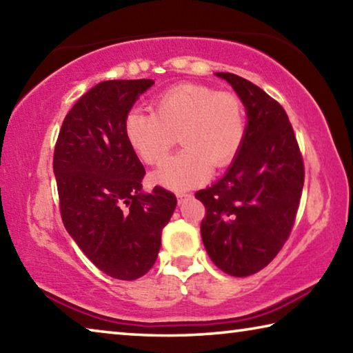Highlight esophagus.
Masks as SVG:
<instances>
[{
	"label": "esophagus",
	"mask_w": 353,
	"mask_h": 353,
	"mask_svg": "<svg viewBox=\"0 0 353 353\" xmlns=\"http://www.w3.org/2000/svg\"><path fill=\"white\" fill-rule=\"evenodd\" d=\"M176 196H177V201H179V204H181V202H183L185 199H188L191 194H190V193H177Z\"/></svg>",
	"instance_id": "obj_1"
}]
</instances>
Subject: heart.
Masks as SVG:
<instances>
[{"mask_svg":"<svg viewBox=\"0 0 353 353\" xmlns=\"http://www.w3.org/2000/svg\"><path fill=\"white\" fill-rule=\"evenodd\" d=\"M124 135L148 165H162L176 145L183 151L155 174L171 190L204 182L214 168H225L240 154L246 139V112L234 93L198 83H179L160 93L154 113L132 109L124 118Z\"/></svg>","mask_w":353,"mask_h":353,"instance_id":"1","label":"heart"}]
</instances>
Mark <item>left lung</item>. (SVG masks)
Instances as JSON below:
<instances>
[{
	"label": "left lung",
	"instance_id": "1",
	"mask_svg": "<svg viewBox=\"0 0 353 353\" xmlns=\"http://www.w3.org/2000/svg\"><path fill=\"white\" fill-rule=\"evenodd\" d=\"M216 76L246 107V139L225 174L194 196L205 205L201 235L208 256L229 276L248 277L270 265L288 240L305 170L283 107L244 77Z\"/></svg>",
	"mask_w": 353,
	"mask_h": 353
}]
</instances>
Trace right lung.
<instances>
[{
  "instance_id": "add662e5",
  "label": "right lung",
  "mask_w": 353,
  "mask_h": 353,
  "mask_svg": "<svg viewBox=\"0 0 353 353\" xmlns=\"http://www.w3.org/2000/svg\"><path fill=\"white\" fill-rule=\"evenodd\" d=\"M152 79L104 81L77 99L59 132L54 168L65 229L107 276L135 280L157 260L174 193H141L146 171L124 135V118Z\"/></svg>"
}]
</instances>
